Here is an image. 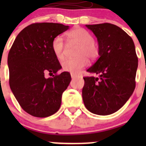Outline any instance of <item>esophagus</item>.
Returning a JSON list of instances; mask_svg holds the SVG:
<instances>
[{
	"label": "esophagus",
	"mask_w": 146,
	"mask_h": 146,
	"mask_svg": "<svg viewBox=\"0 0 146 146\" xmlns=\"http://www.w3.org/2000/svg\"><path fill=\"white\" fill-rule=\"evenodd\" d=\"M71 77H72V79H74V78H75V77H77V74H74V73H71Z\"/></svg>",
	"instance_id": "obj_1"
}]
</instances>
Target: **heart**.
I'll use <instances>...</instances> for the list:
<instances>
[{"label": "heart", "instance_id": "heart-1", "mask_svg": "<svg viewBox=\"0 0 146 146\" xmlns=\"http://www.w3.org/2000/svg\"><path fill=\"white\" fill-rule=\"evenodd\" d=\"M68 41L79 45L77 49V58L65 59L61 63L63 70L76 74L88 64L87 56L90 59L96 58L99 55V48L94 43V38L88 31L82 28H77L66 33ZM52 50L58 59L64 57V42L61 36H58L52 42Z\"/></svg>", "mask_w": 146, "mask_h": 146}]
</instances>
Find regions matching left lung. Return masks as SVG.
<instances>
[{
	"label": "left lung",
	"instance_id": "1",
	"mask_svg": "<svg viewBox=\"0 0 146 146\" xmlns=\"http://www.w3.org/2000/svg\"><path fill=\"white\" fill-rule=\"evenodd\" d=\"M97 38L99 58L85 77L82 91L86 108L92 113L107 115L118 111L135 88L138 59L133 40L123 30L110 23L86 25Z\"/></svg>",
	"mask_w": 146,
	"mask_h": 146
}]
</instances>
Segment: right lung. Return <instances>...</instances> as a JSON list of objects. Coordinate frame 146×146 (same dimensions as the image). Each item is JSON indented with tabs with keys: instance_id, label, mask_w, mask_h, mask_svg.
I'll return each mask as SVG.
<instances>
[{
	"instance_id": "right-lung-1",
	"label": "right lung",
	"mask_w": 146,
	"mask_h": 146,
	"mask_svg": "<svg viewBox=\"0 0 146 146\" xmlns=\"http://www.w3.org/2000/svg\"><path fill=\"white\" fill-rule=\"evenodd\" d=\"M69 28L60 23H33L20 32L10 49V88L21 108L33 116L45 118L56 113L70 83L69 72L56 74L61 66L52 50L54 38ZM47 72L55 75L46 78Z\"/></svg>"
}]
</instances>
